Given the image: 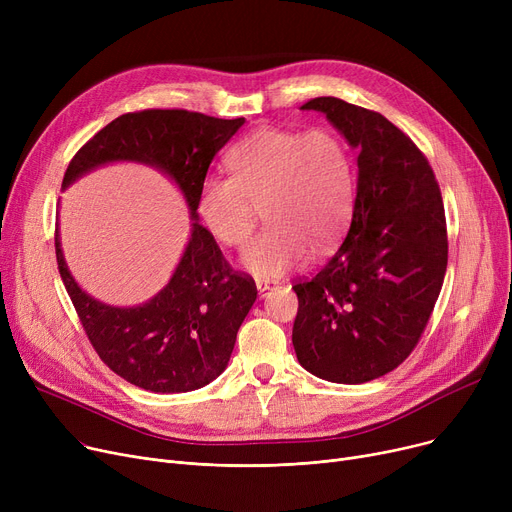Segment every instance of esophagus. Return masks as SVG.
<instances>
[{
	"label": "esophagus",
	"mask_w": 512,
	"mask_h": 512,
	"mask_svg": "<svg viewBox=\"0 0 512 512\" xmlns=\"http://www.w3.org/2000/svg\"><path fill=\"white\" fill-rule=\"evenodd\" d=\"M276 286L272 282H257V292H259V299L267 297L270 294V290H274Z\"/></svg>",
	"instance_id": "1"
}]
</instances>
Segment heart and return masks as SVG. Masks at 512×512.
Returning <instances> with one entry per match:
<instances>
[{
	"instance_id": "1",
	"label": "heart",
	"mask_w": 512,
	"mask_h": 512,
	"mask_svg": "<svg viewBox=\"0 0 512 512\" xmlns=\"http://www.w3.org/2000/svg\"><path fill=\"white\" fill-rule=\"evenodd\" d=\"M232 178L209 174L199 184L197 213L226 247H242L265 203L267 226L240 255L257 280H278L311 253L332 251L353 218L355 161L328 128H261L228 155Z\"/></svg>"
}]
</instances>
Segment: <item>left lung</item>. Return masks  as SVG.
<instances>
[{
	"label": "left lung",
	"instance_id": "obj_1",
	"mask_svg": "<svg viewBox=\"0 0 512 512\" xmlns=\"http://www.w3.org/2000/svg\"><path fill=\"white\" fill-rule=\"evenodd\" d=\"M301 110L326 114L359 153V170L340 249L292 286L294 353L321 380L365 384L411 355L434 311L448 263L444 203L425 155L382 114L338 97Z\"/></svg>",
	"mask_w": 512,
	"mask_h": 512
}]
</instances>
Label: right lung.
<instances>
[{"label":"right lung","instance_id":"right-lung-1","mask_svg":"<svg viewBox=\"0 0 512 512\" xmlns=\"http://www.w3.org/2000/svg\"><path fill=\"white\" fill-rule=\"evenodd\" d=\"M242 124L245 118L222 120L186 110L124 114L101 128L64 174L62 191L118 161L155 168L176 184L193 220L168 284L134 307L101 303L78 286L56 228L58 270L80 324L101 361L143 390L178 394L213 382L228 367L236 332L257 299L255 282L230 270L197 213L209 164Z\"/></svg>","mask_w":512,"mask_h":512}]
</instances>
